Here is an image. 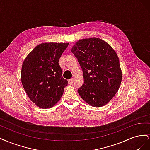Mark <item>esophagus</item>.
Segmentation results:
<instances>
[{"label":"esophagus","instance_id":"1","mask_svg":"<svg viewBox=\"0 0 150 150\" xmlns=\"http://www.w3.org/2000/svg\"><path fill=\"white\" fill-rule=\"evenodd\" d=\"M73 81H74V79H70L68 80V83H69V84H72V83H73Z\"/></svg>","mask_w":150,"mask_h":150}]
</instances>
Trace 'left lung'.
<instances>
[{
	"label": "left lung",
	"mask_w": 150,
	"mask_h": 150,
	"mask_svg": "<svg viewBox=\"0 0 150 150\" xmlns=\"http://www.w3.org/2000/svg\"><path fill=\"white\" fill-rule=\"evenodd\" d=\"M71 52L83 72L84 83L78 92L94 107L110 102L118 91L122 72L118 56L110 44L96 38L78 40Z\"/></svg>",
	"instance_id": "1"
}]
</instances>
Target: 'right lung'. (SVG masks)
Returning <instances> with one entry per match:
<instances>
[{
    "label": "right lung",
    "instance_id": "1",
    "mask_svg": "<svg viewBox=\"0 0 150 150\" xmlns=\"http://www.w3.org/2000/svg\"><path fill=\"white\" fill-rule=\"evenodd\" d=\"M69 43L39 44L25 59L21 81L28 97L36 106L50 108L59 101L68 82L62 77L59 60Z\"/></svg>",
    "mask_w": 150,
    "mask_h": 150
}]
</instances>
